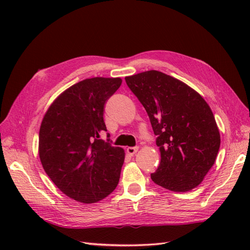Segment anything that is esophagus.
Returning a JSON list of instances; mask_svg holds the SVG:
<instances>
[{
    "label": "esophagus",
    "instance_id": "esophagus-1",
    "mask_svg": "<svg viewBox=\"0 0 250 250\" xmlns=\"http://www.w3.org/2000/svg\"><path fill=\"white\" fill-rule=\"evenodd\" d=\"M138 150H139V147H128L126 149V152L129 155H134L138 152Z\"/></svg>",
    "mask_w": 250,
    "mask_h": 250
}]
</instances>
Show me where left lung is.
<instances>
[{
  "mask_svg": "<svg viewBox=\"0 0 250 250\" xmlns=\"http://www.w3.org/2000/svg\"><path fill=\"white\" fill-rule=\"evenodd\" d=\"M125 80L157 135L161 163L151 179L173 192L193 190L213 167L220 148L208 104L186 83L162 72H143Z\"/></svg>",
  "mask_w": 250,
  "mask_h": 250,
  "instance_id": "left-lung-1",
  "label": "left lung"
}]
</instances>
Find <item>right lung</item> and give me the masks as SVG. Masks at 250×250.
I'll list each match as a JSON object with an SVG mask.
<instances>
[{
    "label": "right lung",
    "mask_w": 250,
    "mask_h": 250,
    "mask_svg": "<svg viewBox=\"0 0 250 250\" xmlns=\"http://www.w3.org/2000/svg\"><path fill=\"white\" fill-rule=\"evenodd\" d=\"M121 83V78L82 80L60 94L42 119L39 139L42 168L60 191L76 201H100L119 184L124 150L104 142L100 134L107 131L105 102Z\"/></svg>",
    "instance_id": "add662e5"
}]
</instances>
